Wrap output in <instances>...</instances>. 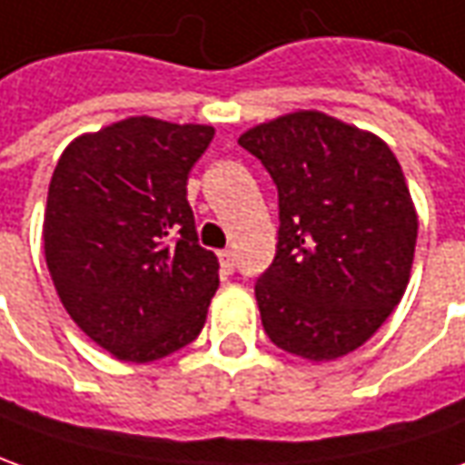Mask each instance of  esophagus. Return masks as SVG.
Segmentation results:
<instances>
[{"label":"esophagus","instance_id":"obj_1","mask_svg":"<svg viewBox=\"0 0 465 465\" xmlns=\"http://www.w3.org/2000/svg\"><path fill=\"white\" fill-rule=\"evenodd\" d=\"M219 262H221V270L229 274L233 272V267H236V257H233L232 249H223V252H219Z\"/></svg>","mask_w":465,"mask_h":465}]
</instances>
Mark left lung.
Here are the masks:
<instances>
[{
	"label": "left lung",
	"mask_w": 465,
	"mask_h": 465,
	"mask_svg": "<svg viewBox=\"0 0 465 465\" xmlns=\"http://www.w3.org/2000/svg\"><path fill=\"white\" fill-rule=\"evenodd\" d=\"M280 195L277 254L254 285L282 351L333 361L371 339L410 282L418 213L377 134L323 112H292L239 137Z\"/></svg>",
	"instance_id": "obj_1"
}]
</instances>
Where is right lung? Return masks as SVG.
<instances>
[{
  "mask_svg": "<svg viewBox=\"0 0 465 465\" xmlns=\"http://www.w3.org/2000/svg\"><path fill=\"white\" fill-rule=\"evenodd\" d=\"M213 126L129 116L75 137L47 188L43 242L75 325L119 361L147 364L198 339L219 259L198 244L188 173Z\"/></svg>",
  "mask_w": 465,
  "mask_h": 465,
  "instance_id": "obj_1",
  "label": "right lung"
}]
</instances>
